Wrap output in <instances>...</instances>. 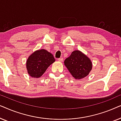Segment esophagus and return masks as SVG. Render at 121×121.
<instances>
[{
	"instance_id": "34e87169",
	"label": "esophagus",
	"mask_w": 121,
	"mask_h": 121,
	"mask_svg": "<svg viewBox=\"0 0 121 121\" xmlns=\"http://www.w3.org/2000/svg\"><path fill=\"white\" fill-rule=\"evenodd\" d=\"M58 61H59V62H63V58H58Z\"/></svg>"
}]
</instances>
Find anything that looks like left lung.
I'll return each instance as SVG.
<instances>
[{"mask_svg":"<svg viewBox=\"0 0 121 121\" xmlns=\"http://www.w3.org/2000/svg\"><path fill=\"white\" fill-rule=\"evenodd\" d=\"M64 64L73 77L77 79L86 77L92 69L90 59L79 51H73L65 59Z\"/></svg>","mask_w":121,"mask_h":121,"instance_id":"1","label":"left lung"}]
</instances>
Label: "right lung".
<instances>
[{"label":"right lung","mask_w":121,"mask_h":121,"mask_svg":"<svg viewBox=\"0 0 121 121\" xmlns=\"http://www.w3.org/2000/svg\"><path fill=\"white\" fill-rule=\"evenodd\" d=\"M55 60L52 54L47 51H36L30 56L26 62L28 73L33 78H39Z\"/></svg>","instance_id":"obj_1"}]
</instances>
